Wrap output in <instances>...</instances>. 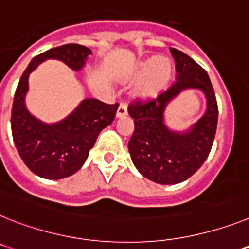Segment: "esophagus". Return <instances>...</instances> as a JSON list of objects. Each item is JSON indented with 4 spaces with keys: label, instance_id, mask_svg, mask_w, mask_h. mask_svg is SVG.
I'll return each instance as SVG.
<instances>
[{
    "label": "esophagus",
    "instance_id": "34e87169",
    "mask_svg": "<svg viewBox=\"0 0 249 249\" xmlns=\"http://www.w3.org/2000/svg\"><path fill=\"white\" fill-rule=\"evenodd\" d=\"M128 114V110H126V105L125 104H120L118 111H116V118H123L125 115Z\"/></svg>",
    "mask_w": 249,
    "mask_h": 249
}]
</instances>
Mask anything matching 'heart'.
<instances>
[{"instance_id": "1", "label": "heart", "mask_w": 249, "mask_h": 249, "mask_svg": "<svg viewBox=\"0 0 249 249\" xmlns=\"http://www.w3.org/2000/svg\"><path fill=\"white\" fill-rule=\"evenodd\" d=\"M171 73L172 66L167 58L160 57L141 63L134 74L135 79L144 77L138 87V95L141 97H152L157 95L170 81Z\"/></svg>"}]
</instances>
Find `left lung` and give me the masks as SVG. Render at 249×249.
I'll list each match as a JSON object with an SVG mask.
<instances>
[{
    "label": "left lung",
    "instance_id": "obj_1",
    "mask_svg": "<svg viewBox=\"0 0 249 249\" xmlns=\"http://www.w3.org/2000/svg\"><path fill=\"white\" fill-rule=\"evenodd\" d=\"M171 54L176 82L154 99L135 100L128 106L135 125L128 144L131 160L145 178L162 185L182 182L199 170L212 150L218 124V104L206 71L181 50L171 48ZM186 88L206 93L207 111L190 131L177 133L164 125V110Z\"/></svg>",
    "mask_w": 249,
    "mask_h": 249
}]
</instances>
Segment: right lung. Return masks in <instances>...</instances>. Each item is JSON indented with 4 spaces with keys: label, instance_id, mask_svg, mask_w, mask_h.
Segmentation results:
<instances>
[{
    "label": "right lung",
    "instance_id": "obj_1",
    "mask_svg": "<svg viewBox=\"0 0 249 249\" xmlns=\"http://www.w3.org/2000/svg\"><path fill=\"white\" fill-rule=\"evenodd\" d=\"M91 53L79 44H66L33 58L24 71L15 92L11 111V130L15 147L36 176L60 179L72 176L83 166L100 131L114 121L119 104L108 105L96 99L83 100L74 111L55 124H45L34 118L25 106L29 74L45 59H58L79 71Z\"/></svg>",
    "mask_w": 249,
    "mask_h": 249
}]
</instances>
